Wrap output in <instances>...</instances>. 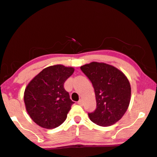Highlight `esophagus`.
<instances>
[{
  "mask_svg": "<svg viewBox=\"0 0 157 157\" xmlns=\"http://www.w3.org/2000/svg\"><path fill=\"white\" fill-rule=\"evenodd\" d=\"M77 103H78L80 105H82V104H83V101H82V100H80L78 102H77Z\"/></svg>",
  "mask_w": 157,
  "mask_h": 157,
  "instance_id": "obj_1",
  "label": "esophagus"
}]
</instances>
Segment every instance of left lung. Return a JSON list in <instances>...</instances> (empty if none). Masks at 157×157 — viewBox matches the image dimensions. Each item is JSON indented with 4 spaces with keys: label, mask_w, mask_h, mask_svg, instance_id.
<instances>
[{
    "label": "left lung",
    "mask_w": 157,
    "mask_h": 157,
    "mask_svg": "<svg viewBox=\"0 0 157 157\" xmlns=\"http://www.w3.org/2000/svg\"><path fill=\"white\" fill-rule=\"evenodd\" d=\"M93 85L97 108L89 113L90 120L100 126L112 125L128 108L131 86L122 71L111 65L92 62L80 67Z\"/></svg>",
    "instance_id": "left-lung-1"
}]
</instances>
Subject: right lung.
<instances>
[{
	"label": "right lung",
	"mask_w": 157,
	"mask_h": 157,
	"mask_svg": "<svg viewBox=\"0 0 157 157\" xmlns=\"http://www.w3.org/2000/svg\"><path fill=\"white\" fill-rule=\"evenodd\" d=\"M73 68L56 65L44 68L28 84L24 92L27 112L36 124L52 129L66 120L71 105L64 82L72 75Z\"/></svg>",
	"instance_id": "1"
}]
</instances>
